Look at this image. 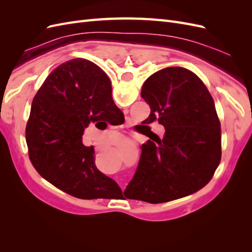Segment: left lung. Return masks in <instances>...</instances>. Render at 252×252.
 Listing matches in <instances>:
<instances>
[{
  "label": "left lung",
  "instance_id": "left-lung-1",
  "mask_svg": "<svg viewBox=\"0 0 252 252\" xmlns=\"http://www.w3.org/2000/svg\"><path fill=\"white\" fill-rule=\"evenodd\" d=\"M142 97L151 109L146 124L158 121L163 139L148 140L127 199L151 204L181 199L199 191L220 162V123L215 101L195 73L167 67L145 81Z\"/></svg>",
  "mask_w": 252,
  "mask_h": 252
}]
</instances>
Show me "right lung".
<instances>
[{
    "instance_id": "add662e5",
    "label": "right lung",
    "mask_w": 252,
    "mask_h": 252,
    "mask_svg": "<svg viewBox=\"0 0 252 252\" xmlns=\"http://www.w3.org/2000/svg\"><path fill=\"white\" fill-rule=\"evenodd\" d=\"M111 91L100 67L73 59L53 69L33 97L26 126L30 162L50 184L78 199H108L122 192L95 167L94 147L82 142L90 122L111 123L123 114Z\"/></svg>"
}]
</instances>
